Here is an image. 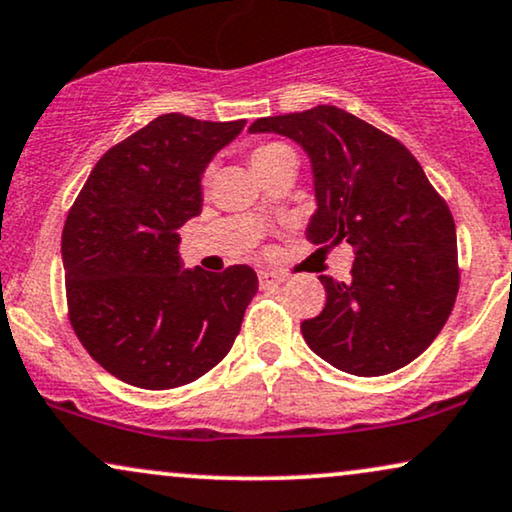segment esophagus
<instances>
[{"label":"esophagus","mask_w":512,"mask_h":512,"mask_svg":"<svg viewBox=\"0 0 512 512\" xmlns=\"http://www.w3.org/2000/svg\"><path fill=\"white\" fill-rule=\"evenodd\" d=\"M258 282H261L263 289H270V287H277V284L284 282V275L275 270H258Z\"/></svg>","instance_id":"obj_1"}]
</instances>
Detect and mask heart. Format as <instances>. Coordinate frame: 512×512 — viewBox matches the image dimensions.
<instances>
[{
	"mask_svg": "<svg viewBox=\"0 0 512 512\" xmlns=\"http://www.w3.org/2000/svg\"><path fill=\"white\" fill-rule=\"evenodd\" d=\"M284 159H291V162H294V155H291V150L287 148V145H282V143H261V145H258V148L251 150L249 162H251V169H254L256 174H258V171L268 169V167H272V164H277V162H284Z\"/></svg>",
	"mask_w": 512,
	"mask_h": 512,
	"instance_id": "obj_1",
	"label": "heart"
}]
</instances>
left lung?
<instances>
[{
	"mask_svg": "<svg viewBox=\"0 0 512 512\" xmlns=\"http://www.w3.org/2000/svg\"><path fill=\"white\" fill-rule=\"evenodd\" d=\"M251 134H282L308 152L317 211L313 244L348 242V284L320 275L322 313L301 324L310 350L355 376L416 360L459 294L456 225L416 157L381 129L334 105L261 117Z\"/></svg>",
	"mask_w": 512,
	"mask_h": 512,
	"instance_id": "left-lung-1",
	"label": "left lung"
}]
</instances>
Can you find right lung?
I'll list each match as a JSON object with an SVG mask.
<instances>
[{
	"label": "right lung",
	"instance_id": "obj_1",
	"mask_svg": "<svg viewBox=\"0 0 512 512\" xmlns=\"http://www.w3.org/2000/svg\"><path fill=\"white\" fill-rule=\"evenodd\" d=\"M169 112L112 145L63 228L68 317L86 353L129 386L197 381L230 353L258 289L249 265L181 270L178 228L202 211V174L244 129Z\"/></svg>",
	"mask_w": 512,
	"mask_h": 512
}]
</instances>
